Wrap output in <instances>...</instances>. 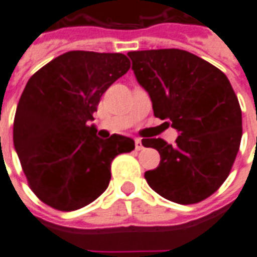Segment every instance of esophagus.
I'll use <instances>...</instances> for the list:
<instances>
[{
    "label": "esophagus",
    "instance_id": "esophagus-1",
    "mask_svg": "<svg viewBox=\"0 0 257 257\" xmlns=\"http://www.w3.org/2000/svg\"><path fill=\"white\" fill-rule=\"evenodd\" d=\"M135 147H136V150H142V149H143V143H142V140L135 139Z\"/></svg>",
    "mask_w": 257,
    "mask_h": 257
}]
</instances>
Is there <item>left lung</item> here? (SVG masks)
<instances>
[{
    "instance_id": "obj_1",
    "label": "left lung",
    "mask_w": 257,
    "mask_h": 257,
    "mask_svg": "<svg viewBox=\"0 0 257 257\" xmlns=\"http://www.w3.org/2000/svg\"><path fill=\"white\" fill-rule=\"evenodd\" d=\"M157 118L179 132L176 145L143 139L160 153L145 173L151 189L176 204H197L226 180L242 138V114L226 74L182 49L129 52Z\"/></svg>"
}]
</instances>
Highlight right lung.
Instances as JSON below:
<instances>
[{
  "mask_svg": "<svg viewBox=\"0 0 257 257\" xmlns=\"http://www.w3.org/2000/svg\"><path fill=\"white\" fill-rule=\"evenodd\" d=\"M131 67L122 53L71 51L26 84L14 122V145L33 193L59 210H75L104 193L111 161L135 149L131 138L96 136L101 95Z\"/></svg>",
  "mask_w": 257,
  "mask_h": 257,
  "instance_id": "1",
  "label": "right lung"
}]
</instances>
